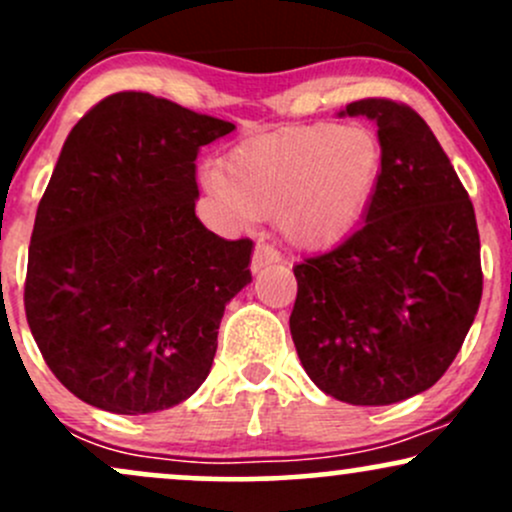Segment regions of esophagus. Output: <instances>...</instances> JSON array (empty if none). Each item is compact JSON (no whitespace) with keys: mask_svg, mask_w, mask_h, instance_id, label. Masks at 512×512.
<instances>
[{"mask_svg":"<svg viewBox=\"0 0 512 512\" xmlns=\"http://www.w3.org/2000/svg\"><path fill=\"white\" fill-rule=\"evenodd\" d=\"M281 262V255L276 252L274 248H269V245H257L255 252H252V262H250V269L252 272H262L264 267H269V264H276Z\"/></svg>","mask_w":512,"mask_h":512,"instance_id":"34e87169","label":"esophagus"}]
</instances>
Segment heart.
<instances>
[{
    "instance_id": "heart-1",
    "label": "heart",
    "mask_w": 512,
    "mask_h": 512,
    "mask_svg": "<svg viewBox=\"0 0 512 512\" xmlns=\"http://www.w3.org/2000/svg\"><path fill=\"white\" fill-rule=\"evenodd\" d=\"M385 151L368 127L317 122L243 142L204 185L240 221L276 219L301 250H325L356 231L378 195Z\"/></svg>"
}]
</instances>
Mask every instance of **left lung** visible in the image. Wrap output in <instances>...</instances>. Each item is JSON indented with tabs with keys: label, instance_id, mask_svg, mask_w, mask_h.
<instances>
[{
	"label": "left lung",
	"instance_id": "1",
	"mask_svg": "<svg viewBox=\"0 0 512 512\" xmlns=\"http://www.w3.org/2000/svg\"><path fill=\"white\" fill-rule=\"evenodd\" d=\"M337 115L378 125L383 180L358 231L293 267L289 325L325 395L385 407L455 361L481 301L479 231L450 158L409 105L366 98Z\"/></svg>",
	"mask_w": 512,
	"mask_h": 512
}]
</instances>
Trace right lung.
Instances as JSON below:
<instances>
[{"mask_svg": "<svg viewBox=\"0 0 512 512\" xmlns=\"http://www.w3.org/2000/svg\"><path fill=\"white\" fill-rule=\"evenodd\" d=\"M236 125L122 91L76 122L35 214L26 317L55 378L113 414H154L207 380L252 240L195 214V161Z\"/></svg>", "mask_w": 512, "mask_h": 512, "instance_id": "obj_1", "label": "right lung"}]
</instances>
